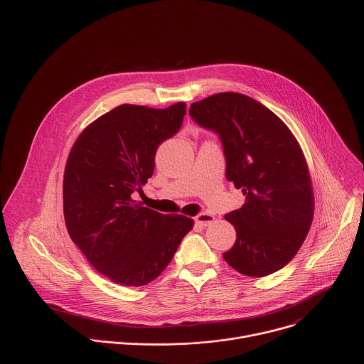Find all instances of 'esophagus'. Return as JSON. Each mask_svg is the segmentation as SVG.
I'll return each instance as SVG.
<instances>
[{
	"instance_id": "esophagus-1",
	"label": "esophagus",
	"mask_w": 364,
	"mask_h": 364,
	"mask_svg": "<svg viewBox=\"0 0 364 364\" xmlns=\"http://www.w3.org/2000/svg\"><path fill=\"white\" fill-rule=\"evenodd\" d=\"M194 222H196V225H200V226H209L215 222V216H212L209 213H200L194 218Z\"/></svg>"
}]
</instances>
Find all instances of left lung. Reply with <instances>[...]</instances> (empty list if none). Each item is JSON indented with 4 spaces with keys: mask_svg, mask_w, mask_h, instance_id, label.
<instances>
[{
    "mask_svg": "<svg viewBox=\"0 0 364 364\" xmlns=\"http://www.w3.org/2000/svg\"><path fill=\"white\" fill-rule=\"evenodd\" d=\"M188 114L220 136L226 178L246 197L239 210L225 216L236 230L225 261L246 277L279 271L299 250L314 218L313 186L298 141L272 111L236 92L194 102Z\"/></svg>",
    "mask_w": 364,
    "mask_h": 364,
    "instance_id": "obj_1",
    "label": "left lung"
}]
</instances>
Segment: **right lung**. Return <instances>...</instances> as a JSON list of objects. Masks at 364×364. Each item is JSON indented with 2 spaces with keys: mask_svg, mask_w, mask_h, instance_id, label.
Returning <instances> with one entry per match:
<instances>
[{
  "mask_svg": "<svg viewBox=\"0 0 364 364\" xmlns=\"http://www.w3.org/2000/svg\"><path fill=\"white\" fill-rule=\"evenodd\" d=\"M186 103L166 109L119 105L75 141L63 178L68 232L90 265L112 282L141 287L171 262L193 219L142 207L134 191L152 176L159 145L178 132Z\"/></svg>",
  "mask_w": 364,
  "mask_h": 364,
  "instance_id": "right-lung-1",
  "label": "right lung"
}]
</instances>
